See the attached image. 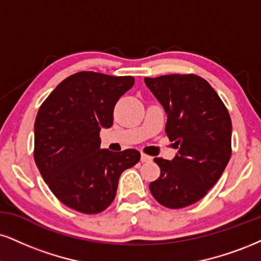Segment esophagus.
Segmentation results:
<instances>
[{"mask_svg": "<svg viewBox=\"0 0 261 261\" xmlns=\"http://www.w3.org/2000/svg\"><path fill=\"white\" fill-rule=\"evenodd\" d=\"M140 160H141V162H150V161L152 160V157L149 156V155H146V153H141Z\"/></svg>", "mask_w": 261, "mask_h": 261, "instance_id": "esophagus-1", "label": "esophagus"}]
</instances>
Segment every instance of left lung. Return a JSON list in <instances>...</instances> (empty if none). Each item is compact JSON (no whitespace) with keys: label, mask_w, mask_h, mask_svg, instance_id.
Wrapping results in <instances>:
<instances>
[{"label":"left lung","mask_w":261,"mask_h":261,"mask_svg":"<svg viewBox=\"0 0 261 261\" xmlns=\"http://www.w3.org/2000/svg\"><path fill=\"white\" fill-rule=\"evenodd\" d=\"M144 81L165 108L166 134L178 149L172 161L153 159L161 174L150 182V191L167 208L188 207L207 195L229 163L230 114L212 86L194 73Z\"/></svg>","instance_id":"obj_1"}]
</instances>
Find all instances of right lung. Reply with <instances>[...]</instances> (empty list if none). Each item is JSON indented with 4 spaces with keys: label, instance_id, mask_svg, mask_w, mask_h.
Returning a JSON list of instances; mask_svg holds the SVG:
<instances>
[{
    "label": "right lung",
    "instance_id": "1",
    "mask_svg": "<svg viewBox=\"0 0 261 261\" xmlns=\"http://www.w3.org/2000/svg\"><path fill=\"white\" fill-rule=\"evenodd\" d=\"M133 85V76L77 72L60 82L38 109L35 163L54 196L80 213L105 211L122 172L139 162L140 152L134 149H100L101 128L111 127L116 102Z\"/></svg>",
    "mask_w": 261,
    "mask_h": 261
}]
</instances>
